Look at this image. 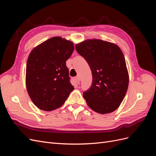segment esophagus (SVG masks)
<instances>
[{
	"instance_id": "1",
	"label": "esophagus",
	"mask_w": 156,
	"mask_h": 156,
	"mask_svg": "<svg viewBox=\"0 0 156 156\" xmlns=\"http://www.w3.org/2000/svg\"><path fill=\"white\" fill-rule=\"evenodd\" d=\"M74 79H75V82H76L77 84H79V83H80V81H81V80H80V78H79V76L75 77L74 78Z\"/></svg>"
}]
</instances>
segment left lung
Wrapping results in <instances>:
<instances>
[{"mask_svg": "<svg viewBox=\"0 0 156 156\" xmlns=\"http://www.w3.org/2000/svg\"><path fill=\"white\" fill-rule=\"evenodd\" d=\"M77 53L91 69V87L83 92L87 105L100 114L115 111L126 96L128 72L119 46L101 40H88L75 45Z\"/></svg>", "mask_w": 156, "mask_h": 156, "instance_id": "1", "label": "left lung"}]
</instances>
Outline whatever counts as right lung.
<instances>
[{"mask_svg": "<svg viewBox=\"0 0 156 156\" xmlns=\"http://www.w3.org/2000/svg\"><path fill=\"white\" fill-rule=\"evenodd\" d=\"M73 50L72 41L53 37L30 53L26 86L32 102L40 109L51 111L61 107L73 90L66 64Z\"/></svg>", "mask_w": 156, "mask_h": 156, "instance_id": "add662e5", "label": "right lung"}]
</instances>
